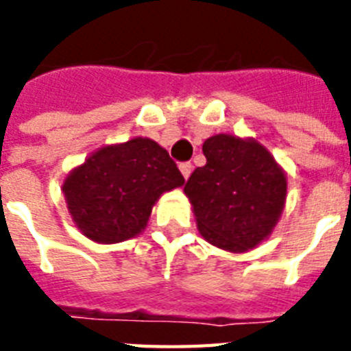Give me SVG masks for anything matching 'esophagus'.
<instances>
[{
  "instance_id": "esophagus-1",
  "label": "esophagus",
  "mask_w": 351,
  "mask_h": 351,
  "mask_svg": "<svg viewBox=\"0 0 351 351\" xmlns=\"http://www.w3.org/2000/svg\"><path fill=\"white\" fill-rule=\"evenodd\" d=\"M191 171H193V165L189 164V162H186V164H180V173L184 178H189V175H191Z\"/></svg>"
}]
</instances>
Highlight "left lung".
Masks as SVG:
<instances>
[{
    "label": "left lung",
    "instance_id": "1",
    "mask_svg": "<svg viewBox=\"0 0 351 351\" xmlns=\"http://www.w3.org/2000/svg\"><path fill=\"white\" fill-rule=\"evenodd\" d=\"M202 151L208 162L193 171L184 187L198 231L220 250H253L282 215L286 173L255 138L220 132L204 142Z\"/></svg>",
    "mask_w": 351,
    "mask_h": 351
}]
</instances>
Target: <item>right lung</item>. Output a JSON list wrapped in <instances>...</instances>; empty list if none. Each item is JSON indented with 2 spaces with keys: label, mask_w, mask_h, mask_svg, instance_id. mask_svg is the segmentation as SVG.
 <instances>
[{
  "label": "right lung",
  "mask_w": 351,
  "mask_h": 351,
  "mask_svg": "<svg viewBox=\"0 0 351 351\" xmlns=\"http://www.w3.org/2000/svg\"><path fill=\"white\" fill-rule=\"evenodd\" d=\"M184 186L169 153L151 138L104 145L76 165L62 191L71 219L98 244H117L142 233L153 206Z\"/></svg>",
  "instance_id": "add662e5"
}]
</instances>
